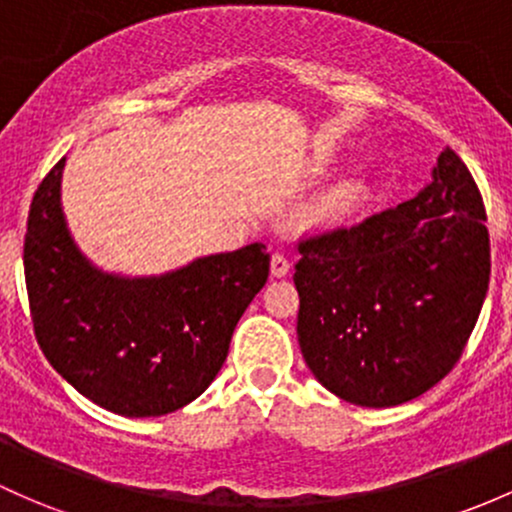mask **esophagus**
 <instances>
[{"mask_svg": "<svg viewBox=\"0 0 512 512\" xmlns=\"http://www.w3.org/2000/svg\"><path fill=\"white\" fill-rule=\"evenodd\" d=\"M271 273L276 278L288 276V273H290V261H288V258H285L283 254H273L271 256Z\"/></svg>", "mask_w": 512, "mask_h": 512, "instance_id": "1", "label": "esophagus"}]
</instances>
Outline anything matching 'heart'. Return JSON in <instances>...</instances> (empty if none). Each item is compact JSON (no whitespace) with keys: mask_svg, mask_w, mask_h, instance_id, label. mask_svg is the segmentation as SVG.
<instances>
[{"mask_svg":"<svg viewBox=\"0 0 512 512\" xmlns=\"http://www.w3.org/2000/svg\"><path fill=\"white\" fill-rule=\"evenodd\" d=\"M364 195L366 190L359 180H344V183H339L337 188H332L317 200L312 217H315V222H339V219L349 217L359 207Z\"/></svg>","mask_w":512,"mask_h":512,"instance_id":"obj_1","label":"heart"}]
</instances>
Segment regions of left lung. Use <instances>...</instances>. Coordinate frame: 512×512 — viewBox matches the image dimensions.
Here are the masks:
<instances>
[{
	"mask_svg": "<svg viewBox=\"0 0 512 512\" xmlns=\"http://www.w3.org/2000/svg\"><path fill=\"white\" fill-rule=\"evenodd\" d=\"M298 251V342L329 393L393 408L452 371L491 278L481 192L452 148L412 200Z\"/></svg>",
	"mask_w": 512,
	"mask_h": 512,
	"instance_id": "left-lung-1",
	"label": "left lung"
}]
</instances>
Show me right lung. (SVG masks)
I'll use <instances>...</instances> for the list:
<instances>
[{"mask_svg": "<svg viewBox=\"0 0 512 512\" xmlns=\"http://www.w3.org/2000/svg\"><path fill=\"white\" fill-rule=\"evenodd\" d=\"M65 158L41 180L24 236V273L38 346L100 408L158 417L202 395L227 359L236 322L266 285L263 244L197 258L153 278L92 266L65 224Z\"/></svg>", "mask_w": 512, "mask_h": 512, "instance_id": "1", "label": "right lung"}]
</instances>
